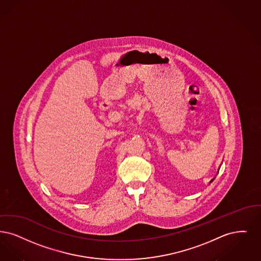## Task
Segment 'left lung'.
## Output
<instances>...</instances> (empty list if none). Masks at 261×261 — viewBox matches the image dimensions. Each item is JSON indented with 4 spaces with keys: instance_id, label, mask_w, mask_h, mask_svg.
Listing matches in <instances>:
<instances>
[{
    "instance_id": "obj_1",
    "label": "left lung",
    "mask_w": 261,
    "mask_h": 261,
    "mask_svg": "<svg viewBox=\"0 0 261 261\" xmlns=\"http://www.w3.org/2000/svg\"><path fill=\"white\" fill-rule=\"evenodd\" d=\"M215 178H216V177H215ZM215 178H213V179L210 181V183H212V182L214 181V179H215Z\"/></svg>"
}]
</instances>
